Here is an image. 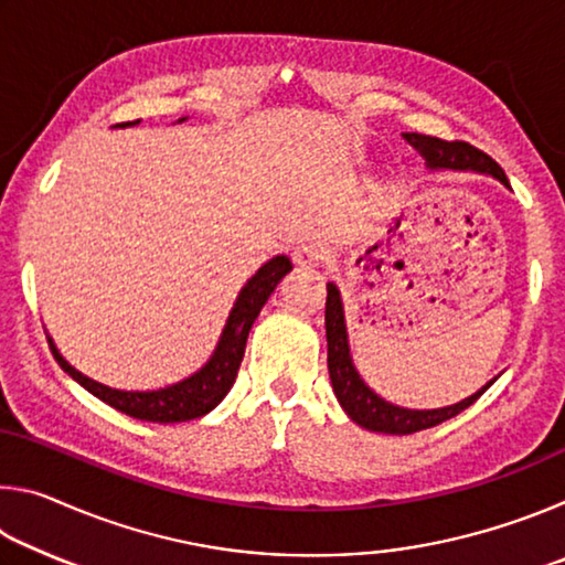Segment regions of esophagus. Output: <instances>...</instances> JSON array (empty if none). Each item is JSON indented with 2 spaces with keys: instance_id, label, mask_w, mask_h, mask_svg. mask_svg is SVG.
Listing matches in <instances>:
<instances>
[{
  "instance_id": "obj_1",
  "label": "esophagus",
  "mask_w": 565,
  "mask_h": 565,
  "mask_svg": "<svg viewBox=\"0 0 565 565\" xmlns=\"http://www.w3.org/2000/svg\"><path fill=\"white\" fill-rule=\"evenodd\" d=\"M294 264L303 266V269H313V266H319L323 262V246L319 244H299L294 246Z\"/></svg>"
}]
</instances>
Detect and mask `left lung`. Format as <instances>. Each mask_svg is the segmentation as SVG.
Returning a JSON list of instances; mask_svg holds the SVG:
<instances>
[{
  "label": "left lung",
  "instance_id": "8db88e82",
  "mask_svg": "<svg viewBox=\"0 0 565 565\" xmlns=\"http://www.w3.org/2000/svg\"><path fill=\"white\" fill-rule=\"evenodd\" d=\"M404 139L414 147L420 157L426 159L428 169H461V171H478V174H491L499 179L503 186H509L503 169L495 161L483 154L481 149H476L466 141H444L438 137H426V134H404ZM327 341H329V376L333 394H337L341 408L347 411L353 424H359L369 431L379 434H394L406 436L424 431L444 424V420L454 418L468 408L473 401L489 388L493 381H489L481 391H476L473 396L458 401L454 406L446 408H431V411H416V408H401L388 404L381 396H376L363 379L359 376L356 366L351 361L349 351V337H347V321H343V303L337 284H327Z\"/></svg>",
  "mask_w": 565,
  "mask_h": 565
}]
</instances>
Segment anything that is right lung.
<instances>
[{"instance_id": "right-lung-1", "label": "right lung", "mask_w": 565, "mask_h": 565, "mask_svg": "<svg viewBox=\"0 0 565 565\" xmlns=\"http://www.w3.org/2000/svg\"><path fill=\"white\" fill-rule=\"evenodd\" d=\"M129 124H119V127H129ZM134 124H139V119ZM291 269L294 266L289 262V256H274V259L266 262L262 269L246 281L242 294H238V299L234 303L232 313H228L222 339H218L212 359H209L196 374H191L189 379L179 381V384H171L167 388H157V391L109 388L99 384V381L84 376L82 371H76L70 361H64V356L60 353V349L54 347L52 339H50V349L54 353V359L60 361V366L76 381V384L87 388L89 394L104 401V404L121 411V414L139 420H151V424H179V420L199 418L222 404V398L228 394V388L234 386L236 371L242 366V359H244V349H246L248 331H252V323L256 321V317H259L262 306L276 289V284H279Z\"/></svg>"}]
</instances>
